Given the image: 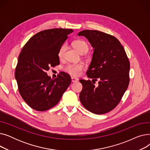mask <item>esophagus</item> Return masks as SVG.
<instances>
[{"label":"esophagus","mask_w":150,"mask_h":150,"mask_svg":"<svg viewBox=\"0 0 150 150\" xmlns=\"http://www.w3.org/2000/svg\"><path fill=\"white\" fill-rule=\"evenodd\" d=\"M71 79H72V82H76L78 81V79L76 78L75 77H74V76H72L71 77Z\"/></svg>","instance_id":"1"}]
</instances>
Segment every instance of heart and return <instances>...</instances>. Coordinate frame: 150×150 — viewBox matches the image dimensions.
Listing matches in <instances>:
<instances>
[{
  "label": "heart",
  "instance_id": "1",
  "mask_svg": "<svg viewBox=\"0 0 150 150\" xmlns=\"http://www.w3.org/2000/svg\"><path fill=\"white\" fill-rule=\"evenodd\" d=\"M72 45L74 48L81 54H84L88 50L89 47L88 44L81 39H77L73 42ZM67 50L66 44L62 45L58 50V55L59 58H62L64 56L65 52ZM84 69V64L82 62L76 63V64H69L64 68L66 72L72 76L80 75Z\"/></svg>",
  "mask_w": 150,
  "mask_h": 150
}]
</instances>
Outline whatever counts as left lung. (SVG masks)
Segmentation results:
<instances>
[{
	"label": "left lung",
	"mask_w": 150,
	"mask_h": 150,
	"mask_svg": "<svg viewBox=\"0 0 150 150\" xmlns=\"http://www.w3.org/2000/svg\"><path fill=\"white\" fill-rule=\"evenodd\" d=\"M78 35L87 38L93 48L92 61L86 72L92 80H80L83 87L80 101L91 112L107 113L119 105L129 85L130 64L127 54L120 41L111 35L85 30ZM97 81L98 86L93 84Z\"/></svg>",
	"instance_id": "8db88e82"
}]
</instances>
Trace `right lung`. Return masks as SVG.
<instances>
[{"label":"right lung","mask_w":150,"mask_h":150,"mask_svg":"<svg viewBox=\"0 0 150 150\" xmlns=\"http://www.w3.org/2000/svg\"><path fill=\"white\" fill-rule=\"evenodd\" d=\"M72 31L64 28L39 31L27 42L19 55L15 69L18 90L25 103L38 111L57 105L71 83L67 73L62 72L53 80L46 71L59 64L58 50Z\"/></svg>","instance_id":"1"}]
</instances>
